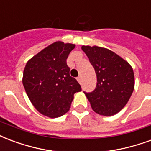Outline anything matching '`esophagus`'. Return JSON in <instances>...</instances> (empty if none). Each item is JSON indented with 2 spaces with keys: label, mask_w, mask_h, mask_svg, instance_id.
<instances>
[{
  "label": "esophagus",
  "mask_w": 151,
  "mask_h": 151,
  "mask_svg": "<svg viewBox=\"0 0 151 151\" xmlns=\"http://www.w3.org/2000/svg\"><path fill=\"white\" fill-rule=\"evenodd\" d=\"M77 80H78V81L80 84H81V77H78V78H77Z\"/></svg>",
  "instance_id": "1"
}]
</instances>
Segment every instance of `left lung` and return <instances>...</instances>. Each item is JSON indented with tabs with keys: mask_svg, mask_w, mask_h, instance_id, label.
I'll use <instances>...</instances> for the list:
<instances>
[{
	"mask_svg": "<svg viewBox=\"0 0 151 151\" xmlns=\"http://www.w3.org/2000/svg\"><path fill=\"white\" fill-rule=\"evenodd\" d=\"M96 75L95 90L85 94L93 110L103 116H112L122 110L134 88L131 65L111 50L98 46L82 45Z\"/></svg>",
	"mask_w": 151,
	"mask_h": 151,
	"instance_id": "left-lung-1",
	"label": "left lung"
}]
</instances>
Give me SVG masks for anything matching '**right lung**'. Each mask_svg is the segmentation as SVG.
Instances as JSON below:
<instances>
[{
  "mask_svg": "<svg viewBox=\"0 0 151 151\" xmlns=\"http://www.w3.org/2000/svg\"><path fill=\"white\" fill-rule=\"evenodd\" d=\"M75 45L56 41L28 61L22 83L33 106L50 118L61 117L69 111L73 94L81 86L70 75L66 59Z\"/></svg>",
  "mask_w": 151,
  "mask_h": 151,
  "instance_id": "1",
  "label": "right lung"
}]
</instances>
